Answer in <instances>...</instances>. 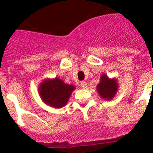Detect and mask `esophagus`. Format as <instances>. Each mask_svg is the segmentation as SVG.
I'll use <instances>...</instances> for the list:
<instances>
[{
  "instance_id": "34e87169",
  "label": "esophagus",
  "mask_w": 153,
  "mask_h": 153,
  "mask_svg": "<svg viewBox=\"0 0 153 153\" xmlns=\"http://www.w3.org/2000/svg\"><path fill=\"white\" fill-rule=\"evenodd\" d=\"M80 86H81V87L82 89H86V86H87V84H86V82H81Z\"/></svg>"
}]
</instances>
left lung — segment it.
<instances>
[{"label": "left lung", "mask_w": 153, "mask_h": 153, "mask_svg": "<svg viewBox=\"0 0 153 153\" xmlns=\"http://www.w3.org/2000/svg\"><path fill=\"white\" fill-rule=\"evenodd\" d=\"M96 91L102 99L112 100L118 91V82L115 78L110 79L103 73L100 77V82L96 86Z\"/></svg>", "instance_id": "obj_1"}]
</instances>
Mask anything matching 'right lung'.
Segmentation results:
<instances>
[{
    "label": "right lung",
    "mask_w": 153,
    "mask_h": 153,
    "mask_svg": "<svg viewBox=\"0 0 153 153\" xmlns=\"http://www.w3.org/2000/svg\"><path fill=\"white\" fill-rule=\"evenodd\" d=\"M74 90L75 86L74 85L65 83L57 77L54 79H45L38 87L42 101L55 109L65 106Z\"/></svg>",
    "instance_id": "add662e5"
}]
</instances>
